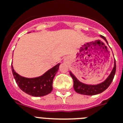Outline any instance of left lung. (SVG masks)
Segmentation results:
<instances>
[{
  "mask_svg": "<svg viewBox=\"0 0 123 123\" xmlns=\"http://www.w3.org/2000/svg\"><path fill=\"white\" fill-rule=\"evenodd\" d=\"M100 36L105 41V42L108 44V42L106 41V38L103 36L100 35ZM115 73H116V61L114 62V67L113 68L112 71L111 72L110 74L108 76V77L105 79L104 82L101 83L96 84V85H91V84H86L80 81L75 77L74 75L69 71V74L71 78L73 80V87L74 89L77 93H79L80 94L86 95H94L96 94H100L102 92L107 89L110 85V84L112 82L115 76Z\"/></svg>",
  "mask_w": 123,
  "mask_h": 123,
  "instance_id": "obj_1",
  "label": "left lung"
}]
</instances>
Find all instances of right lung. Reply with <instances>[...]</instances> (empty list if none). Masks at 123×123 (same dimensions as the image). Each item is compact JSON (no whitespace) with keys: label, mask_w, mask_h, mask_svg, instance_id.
Segmentation results:
<instances>
[{"label":"right lung","mask_w":123,"mask_h":123,"mask_svg":"<svg viewBox=\"0 0 123 123\" xmlns=\"http://www.w3.org/2000/svg\"><path fill=\"white\" fill-rule=\"evenodd\" d=\"M60 64L58 63L41 76L27 78L21 76L15 72L12 65L13 77L20 89L34 97H42L50 94L53 89V80Z\"/></svg>","instance_id":"1"}]
</instances>
